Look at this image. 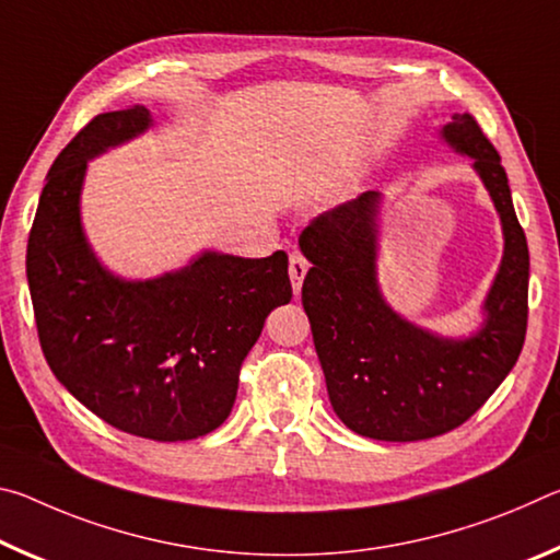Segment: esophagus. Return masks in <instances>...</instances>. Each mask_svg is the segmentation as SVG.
<instances>
[{"label": "esophagus", "instance_id": "34e87169", "mask_svg": "<svg viewBox=\"0 0 560 560\" xmlns=\"http://www.w3.org/2000/svg\"><path fill=\"white\" fill-rule=\"evenodd\" d=\"M308 259L303 257L301 252H293L289 257V277H291V287H293V293L301 291V283H303V277H306L308 271Z\"/></svg>", "mask_w": 560, "mask_h": 560}]
</instances>
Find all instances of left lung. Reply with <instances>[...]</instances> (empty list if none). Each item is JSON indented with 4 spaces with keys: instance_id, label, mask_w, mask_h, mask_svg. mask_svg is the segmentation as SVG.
Segmentation results:
<instances>
[{
    "instance_id": "left-lung-1",
    "label": "left lung",
    "mask_w": 560,
    "mask_h": 560,
    "mask_svg": "<svg viewBox=\"0 0 560 560\" xmlns=\"http://www.w3.org/2000/svg\"><path fill=\"white\" fill-rule=\"evenodd\" d=\"M442 138L471 158L504 230V259L477 334L459 340L434 336L387 306L375 277V189L318 214L299 236L303 257L314 264L301 301L330 405L346 428L371 440L417 442L459 428L489 400L524 348L528 244L506 170L469 113H457Z\"/></svg>"
}]
</instances>
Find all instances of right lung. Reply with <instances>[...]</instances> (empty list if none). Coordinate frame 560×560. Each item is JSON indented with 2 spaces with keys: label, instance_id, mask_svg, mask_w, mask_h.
<instances>
[{
  "label": "right lung",
  "instance_id": "add662e5",
  "mask_svg": "<svg viewBox=\"0 0 560 560\" xmlns=\"http://www.w3.org/2000/svg\"><path fill=\"white\" fill-rule=\"evenodd\" d=\"M150 122L143 106L101 113L61 150L36 207L26 279L56 381L113 428L183 442L230 417L246 353L291 301L289 257L205 252L145 281L103 269L81 226L83 175L91 158Z\"/></svg>",
  "mask_w": 560,
  "mask_h": 560
}]
</instances>
